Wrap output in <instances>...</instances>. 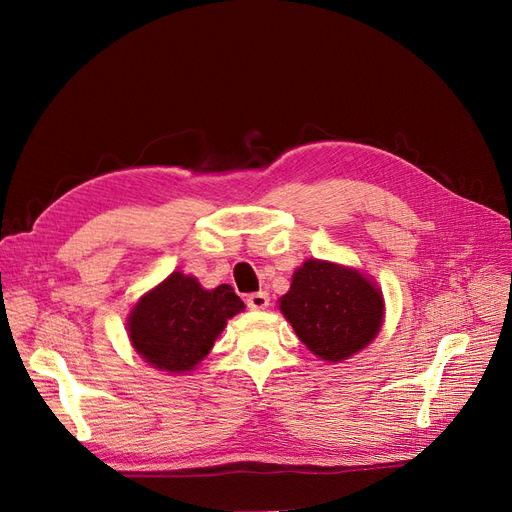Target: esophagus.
<instances>
[{
	"mask_svg": "<svg viewBox=\"0 0 512 512\" xmlns=\"http://www.w3.org/2000/svg\"><path fill=\"white\" fill-rule=\"evenodd\" d=\"M245 303H247V307H250V309H265V307L269 305V294H267V292L247 294Z\"/></svg>",
	"mask_w": 512,
	"mask_h": 512,
	"instance_id": "obj_1",
	"label": "esophagus"
}]
</instances>
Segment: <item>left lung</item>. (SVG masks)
<instances>
[{
    "label": "left lung",
    "mask_w": 512,
    "mask_h": 512,
    "mask_svg": "<svg viewBox=\"0 0 512 512\" xmlns=\"http://www.w3.org/2000/svg\"><path fill=\"white\" fill-rule=\"evenodd\" d=\"M280 309L309 350L322 361L339 363L378 335L384 299L356 269L312 258L294 271Z\"/></svg>",
    "instance_id": "8db88e82"
}]
</instances>
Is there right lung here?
<instances>
[{
	"instance_id": "1",
	"label": "right lung",
	"mask_w": 512,
	"mask_h": 512,
	"mask_svg": "<svg viewBox=\"0 0 512 512\" xmlns=\"http://www.w3.org/2000/svg\"><path fill=\"white\" fill-rule=\"evenodd\" d=\"M241 309L232 286L205 290L196 277L175 271L132 307L128 335L151 367L185 374L205 359L226 320Z\"/></svg>"
}]
</instances>
